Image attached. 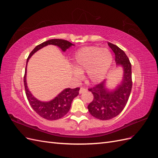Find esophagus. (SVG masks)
Instances as JSON below:
<instances>
[{"label":"esophagus","mask_w":158,"mask_h":158,"mask_svg":"<svg viewBox=\"0 0 158 158\" xmlns=\"http://www.w3.org/2000/svg\"><path fill=\"white\" fill-rule=\"evenodd\" d=\"M87 90L85 88H84V87H81L80 88V91H79V92H80V94H82V93H83L84 92H86Z\"/></svg>","instance_id":"1"}]
</instances>
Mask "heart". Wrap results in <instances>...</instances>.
Returning <instances> with one entry per match:
<instances>
[{"label": "heart", "instance_id": "heart-1", "mask_svg": "<svg viewBox=\"0 0 158 158\" xmlns=\"http://www.w3.org/2000/svg\"><path fill=\"white\" fill-rule=\"evenodd\" d=\"M113 61V56L107 49L98 47H86L80 49L73 59L77 78L82 76L81 72H86L88 82H101L108 71Z\"/></svg>", "mask_w": 158, "mask_h": 158}]
</instances>
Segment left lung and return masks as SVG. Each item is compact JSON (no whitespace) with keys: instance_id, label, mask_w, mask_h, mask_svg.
<instances>
[{"instance_id":"obj_1","label":"left lung","mask_w":158,"mask_h":158,"mask_svg":"<svg viewBox=\"0 0 158 158\" xmlns=\"http://www.w3.org/2000/svg\"><path fill=\"white\" fill-rule=\"evenodd\" d=\"M115 55L117 66L123 68V77L121 84L113 90H109L105 87V80L94 87L90 91L94 96L92 101L88 106L89 113L100 120H109L120 114L127 102L132 89L131 64L125 53L118 46L108 43Z\"/></svg>"}]
</instances>
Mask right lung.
I'll use <instances>...</instances> for the list:
<instances>
[{"instance_id": "obj_1", "label": "right lung", "mask_w": 158, "mask_h": 158, "mask_svg": "<svg viewBox=\"0 0 158 158\" xmlns=\"http://www.w3.org/2000/svg\"><path fill=\"white\" fill-rule=\"evenodd\" d=\"M48 45H54L58 46L61 49L63 52H65L72 45H74L70 42L67 40L53 39L48 41H46L44 43L37 45L33 51L30 53L27 60V64L29 58L31 57L38 50L43 48ZM27 75V66L25 68V75H24V85L25 89V94L27 98L28 101L32 109L40 115V117L49 121L57 120L61 118L64 115H66L71 107V104L76 97L78 95L80 88H76L74 89L72 88H66L53 98L52 101L49 102H42L35 98L31 92L29 90L26 81Z\"/></svg>"}]
</instances>
